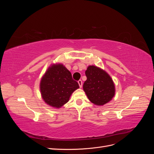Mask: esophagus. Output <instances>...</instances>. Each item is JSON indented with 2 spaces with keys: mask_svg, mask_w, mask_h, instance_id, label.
<instances>
[{
  "mask_svg": "<svg viewBox=\"0 0 154 154\" xmlns=\"http://www.w3.org/2000/svg\"><path fill=\"white\" fill-rule=\"evenodd\" d=\"M78 84H79V86H80V88H82V81L81 80H79L78 82Z\"/></svg>",
  "mask_w": 154,
  "mask_h": 154,
  "instance_id": "34e87169",
  "label": "esophagus"
}]
</instances>
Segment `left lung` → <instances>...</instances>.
Returning a JSON list of instances; mask_svg holds the SVG:
<instances>
[{
	"label": "left lung",
	"mask_w": 154,
	"mask_h": 154,
	"mask_svg": "<svg viewBox=\"0 0 154 154\" xmlns=\"http://www.w3.org/2000/svg\"><path fill=\"white\" fill-rule=\"evenodd\" d=\"M87 80L83 88L92 103L102 106L109 103L116 92L114 83L103 69L95 66H88L85 71Z\"/></svg>",
	"instance_id": "obj_1"
}]
</instances>
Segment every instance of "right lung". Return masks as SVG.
<instances>
[{
    "instance_id": "1",
    "label": "right lung",
    "mask_w": 154,
    "mask_h": 154,
    "mask_svg": "<svg viewBox=\"0 0 154 154\" xmlns=\"http://www.w3.org/2000/svg\"><path fill=\"white\" fill-rule=\"evenodd\" d=\"M79 88L78 82L73 80L71 72L62 63L51 64L40 83L43 100L56 109L67 103L73 92Z\"/></svg>"
}]
</instances>
